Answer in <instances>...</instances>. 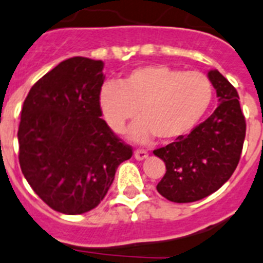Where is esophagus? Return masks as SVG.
I'll list each match as a JSON object with an SVG mask.
<instances>
[{
    "label": "esophagus",
    "mask_w": 263,
    "mask_h": 263,
    "mask_svg": "<svg viewBox=\"0 0 263 263\" xmlns=\"http://www.w3.org/2000/svg\"><path fill=\"white\" fill-rule=\"evenodd\" d=\"M134 156L135 158L139 159V161H143V159H145L146 157H148V152L144 151V149H137V151H135Z\"/></svg>",
    "instance_id": "34e87169"
}]
</instances>
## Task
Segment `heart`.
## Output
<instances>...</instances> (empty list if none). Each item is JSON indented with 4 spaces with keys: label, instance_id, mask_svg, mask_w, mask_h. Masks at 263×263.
I'll use <instances>...</instances> for the list:
<instances>
[{
    "label": "heart",
    "instance_id": "b5f03b06",
    "mask_svg": "<svg viewBox=\"0 0 263 263\" xmlns=\"http://www.w3.org/2000/svg\"><path fill=\"white\" fill-rule=\"evenodd\" d=\"M212 101L213 85L205 73L166 65L135 68L119 85L105 84L98 96L102 117L115 134H123L139 114L141 119L129 131L137 143L154 136L163 141L185 136L202 120Z\"/></svg>",
    "mask_w": 263,
    "mask_h": 263
}]
</instances>
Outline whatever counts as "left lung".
<instances>
[{
  "instance_id": "8db88e82",
  "label": "left lung",
  "mask_w": 263,
  "mask_h": 263,
  "mask_svg": "<svg viewBox=\"0 0 263 263\" xmlns=\"http://www.w3.org/2000/svg\"><path fill=\"white\" fill-rule=\"evenodd\" d=\"M219 105L190 135L153 152L165 162L157 191L168 201L195 202L219 190L236 170L245 139V118L234 85L218 70L208 72Z\"/></svg>"
}]
</instances>
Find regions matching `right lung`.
<instances>
[{
  "label": "right lung",
  "mask_w": 263,
  "mask_h": 263,
  "mask_svg": "<svg viewBox=\"0 0 263 263\" xmlns=\"http://www.w3.org/2000/svg\"><path fill=\"white\" fill-rule=\"evenodd\" d=\"M102 68V61L68 58L35 83L22 107V173L36 195L63 214L95 209L118 166L132 157L131 146L101 118Z\"/></svg>",
  "instance_id": "obj_1"
}]
</instances>
